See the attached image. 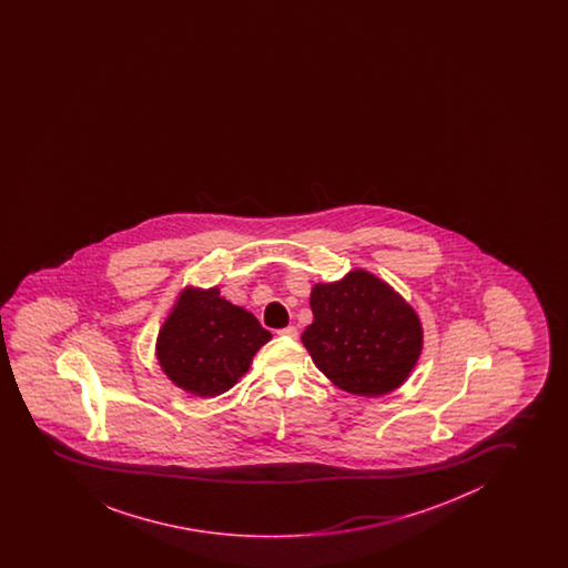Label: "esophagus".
I'll return each mask as SVG.
<instances>
[{"mask_svg":"<svg viewBox=\"0 0 568 568\" xmlns=\"http://www.w3.org/2000/svg\"><path fill=\"white\" fill-rule=\"evenodd\" d=\"M277 336L293 337L295 339L298 336V332H296L295 326H287V328L277 329Z\"/></svg>","mask_w":568,"mask_h":568,"instance_id":"1","label":"esophagus"}]
</instances>
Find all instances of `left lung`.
Listing matches in <instances>:
<instances>
[{
  "label": "left lung",
  "mask_w": 568,
  "mask_h": 568,
  "mask_svg": "<svg viewBox=\"0 0 568 568\" xmlns=\"http://www.w3.org/2000/svg\"><path fill=\"white\" fill-rule=\"evenodd\" d=\"M303 344L314 365L352 395H387L403 385L422 349V326L387 283L367 272L316 285Z\"/></svg>",
  "instance_id": "8db88e82"
}]
</instances>
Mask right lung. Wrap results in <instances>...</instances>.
Returning a JSON list of instances; mask_svg holds the SVG:
<instances>
[{
	"instance_id": "right-lung-1",
	"label": "right lung",
	"mask_w": 568,
	"mask_h": 568,
	"mask_svg": "<svg viewBox=\"0 0 568 568\" xmlns=\"http://www.w3.org/2000/svg\"><path fill=\"white\" fill-rule=\"evenodd\" d=\"M270 337L254 314L221 298L219 288L187 291L158 336V359L178 387L221 395Z\"/></svg>"
}]
</instances>
